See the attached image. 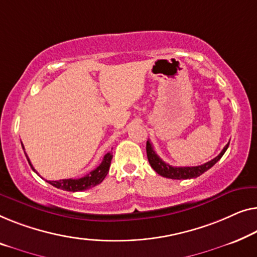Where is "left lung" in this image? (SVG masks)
<instances>
[{
	"label": "left lung",
	"instance_id": "left-lung-1",
	"mask_svg": "<svg viewBox=\"0 0 257 257\" xmlns=\"http://www.w3.org/2000/svg\"><path fill=\"white\" fill-rule=\"evenodd\" d=\"M229 143L222 148L220 154L215 156L214 159H212L211 161L204 163V165L196 166V167H173L162 161L160 159V156L155 153L153 146H152L151 141L148 140L146 144V152H147V158L150 161V165L156 173L161 175L163 177L172 178V180H190V178H196L205 173L206 170H209L211 167H213L219 160L221 159V156L225 154L226 150L228 148Z\"/></svg>",
	"mask_w": 257,
	"mask_h": 257
}]
</instances>
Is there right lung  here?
I'll use <instances>...</instances> for the list:
<instances>
[{"instance_id":"obj_1","label":"right lung","mask_w":257,"mask_h":257,"mask_svg":"<svg viewBox=\"0 0 257 257\" xmlns=\"http://www.w3.org/2000/svg\"><path fill=\"white\" fill-rule=\"evenodd\" d=\"M22 147H23V150H24L23 144H22ZM24 153H25V152H24ZM25 156H27L28 161L30 163V166H31V168L33 169V172H36V169L33 168L31 162H30V159L28 158L27 153H25ZM111 160H112V153H110V152H109V153H106L105 155H104L103 161L101 162V165H99L97 168L94 169L92 172L87 174L83 177H81V178H67V180L46 181V182H48V183L52 184L55 188L61 189V190H66V191L75 192V191L87 190V189H90L92 187H95V185L99 184L101 182H103V180L105 178L107 173H109ZM37 174H38V173H37Z\"/></svg>"}]
</instances>
